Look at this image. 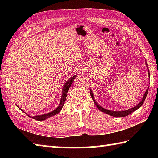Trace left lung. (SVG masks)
<instances>
[{"label":"left lung","mask_w":158,"mask_h":158,"mask_svg":"<svg viewBox=\"0 0 158 158\" xmlns=\"http://www.w3.org/2000/svg\"><path fill=\"white\" fill-rule=\"evenodd\" d=\"M147 66V65H146ZM147 68H148V66H147ZM148 76L150 77V72H149V69L148 68ZM148 89H147L146 91L144 93V95L143 96V98L142 100H141V101L137 105H136L135 106H134V107L131 108L130 109H127V110H125V111H110V110H108V109H104L103 107H102L101 106H100L98 105V104L96 102V101L95 100L94 98V95H93V93L92 92L91 90H90V95H91L92 97V99L93 102H94L95 105H96V106H97L98 109H99V110L104 112V113H105L106 114H109L110 115V116H114V117H125V116H128V115H130V114H132V112H134L135 111L137 110V109H138L139 107H141V106H142V105L143 104V102L144 100H146V95H147V93H148Z\"/></svg>","instance_id":"1"}]
</instances>
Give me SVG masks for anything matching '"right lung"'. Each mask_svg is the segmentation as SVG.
Listing matches in <instances>:
<instances>
[{"instance_id": "add662e5", "label": "right lung", "mask_w": 158, "mask_h": 158, "mask_svg": "<svg viewBox=\"0 0 158 158\" xmlns=\"http://www.w3.org/2000/svg\"><path fill=\"white\" fill-rule=\"evenodd\" d=\"M76 77H77V75H74L73 77H71V78L69 79L68 81H66L65 84H64L63 87L62 96H61V100H60V105H59V106H58L56 109H55V110L51 111V112H49V113H48V114L40 115V116H30L28 114H27V116H29V117H32V118L35 119V120H37V121H44V120L49 118L52 117L53 116H55V115H56V114H58V113H59L61 109H62L63 106L64 105V104H65V100H66V97H67V93H68V90L69 89V87H70L71 84H73L74 79H75Z\"/></svg>"}]
</instances>
